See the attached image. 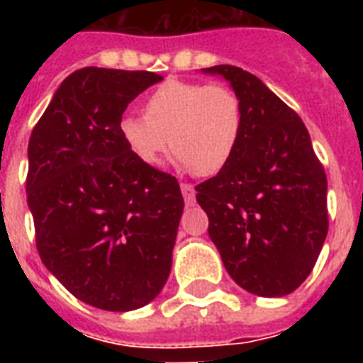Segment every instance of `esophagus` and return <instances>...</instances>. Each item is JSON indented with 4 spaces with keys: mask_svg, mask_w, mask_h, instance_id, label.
<instances>
[{
    "mask_svg": "<svg viewBox=\"0 0 363 363\" xmlns=\"http://www.w3.org/2000/svg\"><path fill=\"white\" fill-rule=\"evenodd\" d=\"M181 192H182V198H184V203H186V205L196 203V190H194L192 184H188V182H182Z\"/></svg>",
    "mask_w": 363,
    "mask_h": 363,
    "instance_id": "obj_1",
    "label": "esophagus"
}]
</instances>
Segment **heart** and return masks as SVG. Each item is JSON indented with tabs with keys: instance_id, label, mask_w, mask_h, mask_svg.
Segmentation results:
<instances>
[{
	"instance_id": "1",
	"label": "heart",
	"mask_w": 363,
	"mask_h": 363,
	"mask_svg": "<svg viewBox=\"0 0 363 363\" xmlns=\"http://www.w3.org/2000/svg\"><path fill=\"white\" fill-rule=\"evenodd\" d=\"M118 133L147 167H160L173 147L181 167L216 175L239 147L242 107L232 88L171 79L148 96L145 116H122Z\"/></svg>"
}]
</instances>
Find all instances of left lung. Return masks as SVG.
<instances>
[{"mask_svg":"<svg viewBox=\"0 0 363 363\" xmlns=\"http://www.w3.org/2000/svg\"><path fill=\"white\" fill-rule=\"evenodd\" d=\"M230 82L242 133L230 164L196 186L209 238L247 292L281 298L309 277L328 233V181L296 113L235 65L201 69Z\"/></svg>","mask_w":363,"mask_h":363,"instance_id":"8db88e82","label":"left lung"}]
</instances>
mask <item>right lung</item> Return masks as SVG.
Instances as JSON below:
<instances>
[{"instance_id": "obj_1", "label": "right lung", "mask_w": 363, "mask_h": 363, "mask_svg": "<svg viewBox=\"0 0 363 363\" xmlns=\"http://www.w3.org/2000/svg\"><path fill=\"white\" fill-rule=\"evenodd\" d=\"M160 81L150 71L79 69L31 131L26 192L37 250L77 299L98 309L145 307L169 277L181 188L143 165L118 133L128 104Z\"/></svg>"}]
</instances>
